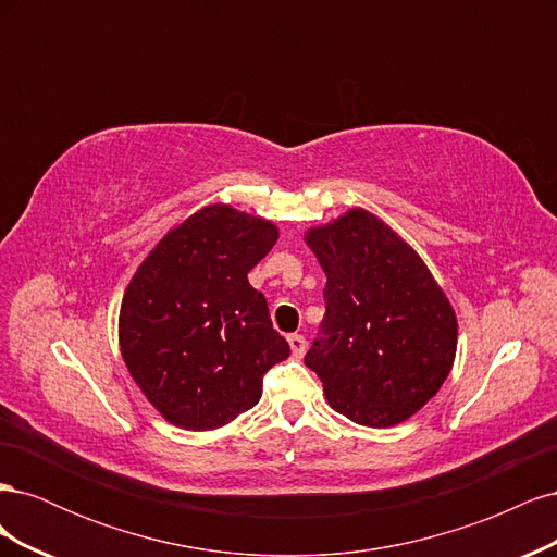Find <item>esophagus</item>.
Instances as JSON below:
<instances>
[{
	"label": "esophagus",
	"instance_id": "obj_1",
	"mask_svg": "<svg viewBox=\"0 0 557 557\" xmlns=\"http://www.w3.org/2000/svg\"><path fill=\"white\" fill-rule=\"evenodd\" d=\"M288 344H290L293 356H297V358L305 356V350H307V339H305V336H301V334H290L288 336Z\"/></svg>",
	"mask_w": 557,
	"mask_h": 557
}]
</instances>
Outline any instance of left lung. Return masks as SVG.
Segmentation results:
<instances>
[{
    "label": "left lung",
    "mask_w": 557,
    "mask_h": 557,
    "mask_svg": "<svg viewBox=\"0 0 557 557\" xmlns=\"http://www.w3.org/2000/svg\"><path fill=\"white\" fill-rule=\"evenodd\" d=\"M305 239L327 276L325 318L305 364L323 381L330 407L367 428L411 418L450 374V301L418 252L364 209Z\"/></svg>",
    "instance_id": "obj_1"
}]
</instances>
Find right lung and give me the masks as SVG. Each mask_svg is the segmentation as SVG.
I'll use <instances>...</instances> for the list:
<instances>
[{
	"instance_id": "add662e5",
	"label": "right lung",
	"mask_w": 557,
	"mask_h": 557,
	"mask_svg": "<svg viewBox=\"0 0 557 557\" xmlns=\"http://www.w3.org/2000/svg\"><path fill=\"white\" fill-rule=\"evenodd\" d=\"M278 239L274 223L211 205L164 234L132 276L117 336L146 399L185 430L252 409L262 376L290 356L267 299L248 283Z\"/></svg>"
}]
</instances>
